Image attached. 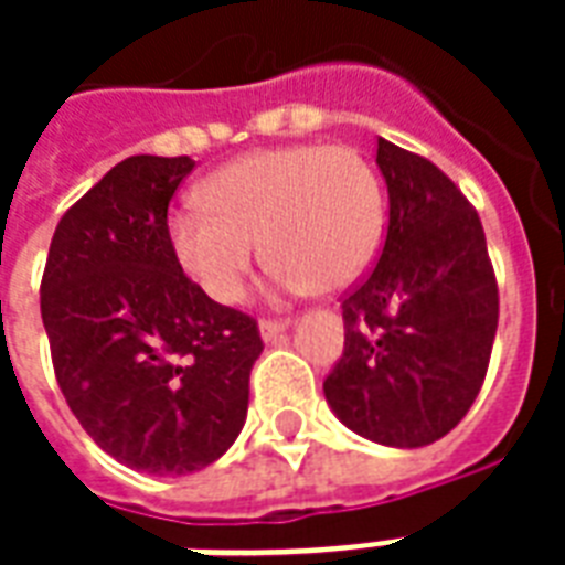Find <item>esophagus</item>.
Wrapping results in <instances>:
<instances>
[{"mask_svg":"<svg viewBox=\"0 0 565 565\" xmlns=\"http://www.w3.org/2000/svg\"><path fill=\"white\" fill-rule=\"evenodd\" d=\"M287 326H290V322H284V319H264V322H260V337H264V340H275V337L287 331Z\"/></svg>","mask_w":565,"mask_h":565,"instance_id":"1","label":"esophagus"}]
</instances>
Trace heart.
Segmentation results:
<instances>
[{
	"label": "heart",
	"instance_id": "1",
	"mask_svg": "<svg viewBox=\"0 0 565 565\" xmlns=\"http://www.w3.org/2000/svg\"><path fill=\"white\" fill-rule=\"evenodd\" d=\"M202 207L167 220L179 266L220 305L243 299L257 257L284 290L334 292L361 281L386 225L375 167L349 146H278L243 154L199 184Z\"/></svg>",
	"mask_w": 565,
	"mask_h": 565
}]
</instances>
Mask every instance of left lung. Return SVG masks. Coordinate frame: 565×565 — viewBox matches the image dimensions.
<instances>
[{
  "label": "left lung",
  "instance_id": "1",
  "mask_svg": "<svg viewBox=\"0 0 565 565\" xmlns=\"http://www.w3.org/2000/svg\"><path fill=\"white\" fill-rule=\"evenodd\" d=\"M390 222L375 269L343 299L345 345L326 402L345 428L393 448L437 443L490 366L499 287L481 220L446 172L377 137Z\"/></svg>",
  "mask_w": 565,
  "mask_h": 565
}]
</instances>
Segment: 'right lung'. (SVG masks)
Instances as JSON below:
<instances>
[{
    "instance_id": "1",
    "label": "right lung",
    "mask_w": 565,
    "mask_h": 565,
    "mask_svg": "<svg viewBox=\"0 0 565 565\" xmlns=\"http://www.w3.org/2000/svg\"><path fill=\"white\" fill-rule=\"evenodd\" d=\"M195 163L135 154L61 216L40 317L61 393L93 443L149 475H190L243 430L257 322L179 266L167 207Z\"/></svg>"
}]
</instances>
